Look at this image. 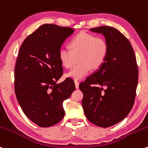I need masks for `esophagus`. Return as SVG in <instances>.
Listing matches in <instances>:
<instances>
[{"instance_id":"34e87169","label":"esophagus","mask_w":148,"mask_h":148,"mask_svg":"<svg viewBox=\"0 0 148 148\" xmlns=\"http://www.w3.org/2000/svg\"><path fill=\"white\" fill-rule=\"evenodd\" d=\"M74 84H75V86H76V88H79V83L78 81H74Z\"/></svg>"}]
</instances>
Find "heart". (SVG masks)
<instances>
[{
  "mask_svg": "<svg viewBox=\"0 0 148 148\" xmlns=\"http://www.w3.org/2000/svg\"><path fill=\"white\" fill-rule=\"evenodd\" d=\"M71 49L62 47L59 50V59L62 66L71 67L78 57L79 64L74 66L66 77L74 80H81L88 75L91 68L96 69L105 62L108 52L106 42L92 34L81 32L70 43Z\"/></svg>",
  "mask_w": 148,
  "mask_h": 148,
  "instance_id": "b5f03b06",
  "label": "heart"
}]
</instances>
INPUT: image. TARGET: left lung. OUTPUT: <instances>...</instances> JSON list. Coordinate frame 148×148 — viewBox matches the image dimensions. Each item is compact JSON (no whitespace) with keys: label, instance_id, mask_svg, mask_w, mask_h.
<instances>
[{"label":"left lung","instance_id":"8db88e82","mask_svg":"<svg viewBox=\"0 0 148 148\" xmlns=\"http://www.w3.org/2000/svg\"><path fill=\"white\" fill-rule=\"evenodd\" d=\"M90 30L103 35L108 52L101 66L79 85L82 106L90 122L108 127L123 121L133 107L138 66L131 44L117 29L100 26Z\"/></svg>","mask_w":148,"mask_h":148}]
</instances>
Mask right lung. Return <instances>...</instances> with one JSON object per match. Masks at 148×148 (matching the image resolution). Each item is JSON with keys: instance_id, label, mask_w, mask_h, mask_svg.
I'll return each instance as SVG.
<instances>
[{"instance_id": "add662e5", "label": "right lung", "mask_w": 148, "mask_h": 148, "mask_svg": "<svg viewBox=\"0 0 148 148\" xmlns=\"http://www.w3.org/2000/svg\"><path fill=\"white\" fill-rule=\"evenodd\" d=\"M70 27L44 24L29 35L21 46L15 67V93L23 113L34 123L47 127L64 116L63 102L75 90L63 74L59 50L74 33Z\"/></svg>"}]
</instances>
